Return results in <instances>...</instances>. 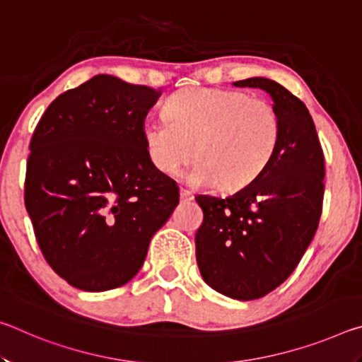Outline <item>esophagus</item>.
<instances>
[{"instance_id":"1","label":"esophagus","mask_w":362,"mask_h":362,"mask_svg":"<svg viewBox=\"0 0 362 362\" xmlns=\"http://www.w3.org/2000/svg\"><path fill=\"white\" fill-rule=\"evenodd\" d=\"M193 199L192 192H188L185 188H180V201L182 203H188V201Z\"/></svg>"}]
</instances>
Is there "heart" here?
I'll return each instance as SVG.
<instances>
[{
	"mask_svg": "<svg viewBox=\"0 0 362 362\" xmlns=\"http://www.w3.org/2000/svg\"><path fill=\"white\" fill-rule=\"evenodd\" d=\"M164 118L144 126L150 161L177 174L194 155L187 174L194 187L240 189L262 174L276 155L281 119L272 103L241 90L183 88L169 97Z\"/></svg>",
	"mask_w": 362,
	"mask_h": 362,
	"instance_id": "b5f03b06",
	"label": "heart"
}]
</instances>
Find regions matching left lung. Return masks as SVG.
Returning a JSON list of instances; mask_svg holds the SVG:
<instances>
[{"label": "left lung", "mask_w": 362, "mask_h": 362, "mask_svg": "<svg viewBox=\"0 0 362 362\" xmlns=\"http://www.w3.org/2000/svg\"><path fill=\"white\" fill-rule=\"evenodd\" d=\"M269 94L281 119V140L268 166L240 192L198 194L203 225L196 262L214 291L255 300L291 276L313 240L322 212L324 155L313 118L298 97L268 78L233 83Z\"/></svg>", "instance_id": "8db88e82"}]
</instances>
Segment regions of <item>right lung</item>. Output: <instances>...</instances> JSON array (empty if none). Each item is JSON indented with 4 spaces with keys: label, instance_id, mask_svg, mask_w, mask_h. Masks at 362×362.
I'll return each mask as SVG.
<instances>
[{
    "label": "right lung",
    "instance_id": "obj_1",
    "mask_svg": "<svg viewBox=\"0 0 362 362\" xmlns=\"http://www.w3.org/2000/svg\"><path fill=\"white\" fill-rule=\"evenodd\" d=\"M161 90L97 75L60 94L36 126L25 207L46 262L88 292L131 281L179 204L146 155L145 118Z\"/></svg>",
    "mask_w": 362,
    "mask_h": 362
}]
</instances>
